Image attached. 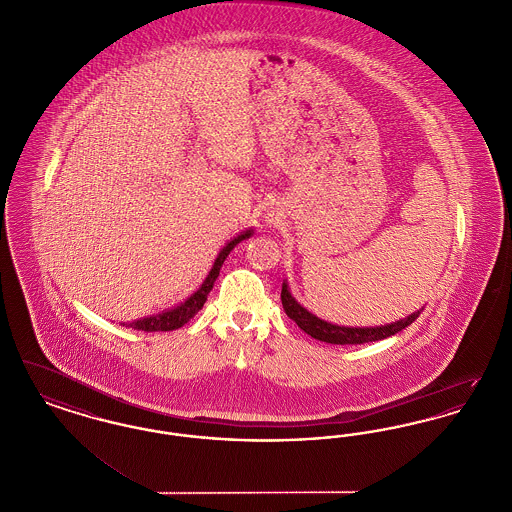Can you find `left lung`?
Returning <instances> with one entry per match:
<instances>
[{
	"label": "left lung",
	"mask_w": 512,
	"mask_h": 512,
	"mask_svg": "<svg viewBox=\"0 0 512 512\" xmlns=\"http://www.w3.org/2000/svg\"><path fill=\"white\" fill-rule=\"evenodd\" d=\"M282 305L286 315L292 318L305 334H309L315 340L334 343V345H357V343H368V341L386 340L390 336H395L397 332H401L403 328H407L409 324H413L422 311V309L414 311L413 315L399 318L384 326H340V324H332L318 318L311 311H307L301 303H297L286 280L282 284Z\"/></svg>",
	"instance_id": "8db88e82"
}]
</instances>
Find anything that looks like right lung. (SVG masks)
Instances as JSON below:
<instances>
[{
	"instance_id": "1",
	"label": "right lung",
	"mask_w": 512,
	"mask_h": 512,
	"mask_svg": "<svg viewBox=\"0 0 512 512\" xmlns=\"http://www.w3.org/2000/svg\"><path fill=\"white\" fill-rule=\"evenodd\" d=\"M253 236V230H245L244 234L236 236L234 240H230L228 244L224 245L213 263V267L209 270L207 278L203 280V284L197 288V292L192 293L184 303H180L178 307L169 309V311H163L159 315H153V317L140 318V320H134L128 324V328H134V330H144V332H171L176 330L180 326H184L186 322H190V318L195 317L197 311H201V307L205 305L207 301V295L213 290L215 286V280L219 278L220 267L222 263L226 261L228 253L247 238Z\"/></svg>"
}]
</instances>
